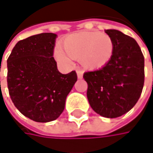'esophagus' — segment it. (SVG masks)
Returning a JSON list of instances; mask_svg holds the SVG:
<instances>
[{
  "mask_svg": "<svg viewBox=\"0 0 153 153\" xmlns=\"http://www.w3.org/2000/svg\"><path fill=\"white\" fill-rule=\"evenodd\" d=\"M76 73H77V77H78L79 79H82V76H83V71H81V70H77V71H76Z\"/></svg>",
  "mask_w": 153,
  "mask_h": 153,
  "instance_id": "esophagus-1",
  "label": "esophagus"
}]
</instances>
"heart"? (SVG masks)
Segmentation results:
<instances>
[{
	"label": "heart",
	"mask_w": 153,
	"mask_h": 153,
	"mask_svg": "<svg viewBox=\"0 0 153 153\" xmlns=\"http://www.w3.org/2000/svg\"><path fill=\"white\" fill-rule=\"evenodd\" d=\"M64 51L55 50V57L62 64L70 65L71 59L81 60L88 69H98L106 65L113 53V41L107 34L80 32L65 40Z\"/></svg>",
	"instance_id": "obj_1"
}]
</instances>
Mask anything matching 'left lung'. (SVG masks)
Returning a JSON list of instances; mask_svg holds the SVG:
<instances>
[{
	"label": "left lung",
	"mask_w": 153,
	"mask_h": 153,
	"mask_svg": "<svg viewBox=\"0 0 153 153\" xmlns=\"http://www.w3.org/2000/svg\"><path fill=\"white\" fill-rule=\"evenodd\" d=\"M113 41V53L100 70L88 71L87 97L92 109L102 117L115 118L134 106L142 93L144 56L136 41L117 30H106Z\"/></svg>",
	"instance_id": "8db88e82"
}]
</instances>
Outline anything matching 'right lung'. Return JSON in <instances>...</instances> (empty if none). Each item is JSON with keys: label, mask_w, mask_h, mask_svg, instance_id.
<instances>
[{"label": "right lung", "mask_w": 153, "mask_h": 153, "mask_svg": "<svg viewBox=\"0 0 153 153\" xmlns=\"http://www.w3.org/2000/svg\"><path fill=\"white\" fill-rule=\"evenodd\" d=\"M57 35L41 33L21 40L7 59L10 98L24 116L38 122L57 119L77 80L75 71L60 73L53 55Z\"/></svg>", "instance_id": "add662e5"}]
</instances>
